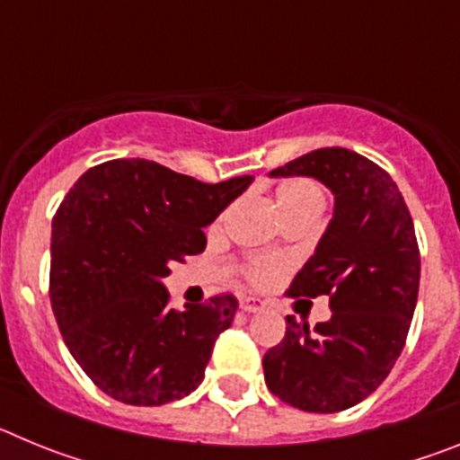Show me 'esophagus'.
<instances>
[{"label":"esophagus","mask_w":460,"mask_h":460,"mask_svg":"<svg viewBox=\"0 0 460 460\" xmlns=\"http://www.w3.org/2000/svg\"><path fill=\"white\" fill-rule=\"evenodd\" d=\"M239 306H242V311L246 313H258L267 306V302L265 299H260V296H243Z\"/></svg>","instance_id":"34e87169"}]
</instances>
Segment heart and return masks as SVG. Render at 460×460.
I'll use <instances>...</instances> for the list:
<instances>
[{"label":"heart","instance_id":"b5f03b06","mask_svg":"<svg viewBox=\"0 0 460 460\" xmlns=\"http://www.w3.org/2000/svg\"><path fill=\"white\" fill-rule=\"evenodd\" d=\"M276 207L280 217L290 221L296 217H318L324 205V193L315 181L311 180H286L280 181L274 190ZM280 270V262L267 258L251 260L246 267V276L255 286H270Z\"/></svg>","mask_w":460,"mask_h":460}]
</instances>
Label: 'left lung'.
I'll list each match as a JSON object with an SVG mask.
<instances>
[{
	"label": "left lung",
	"mask_w": 460,
	"mask_h": 460,
	"mask_svg": "<svg viewBox=\"0 0 460 460\" xmlns=\"http://www.w3.org/2000/svg\"><path fill=\"white\" fill-rule=\"evenodd\" d=\"M271 177H313L334 193V217L290 286L329 295L332 318L299 324L262 359L270 392L306 412H341L376 392L403 350L420 292V246L396 181L343 147L295 158Z\"/></svg>",
	"instance_id": "8db88e82"
}]
</instances>
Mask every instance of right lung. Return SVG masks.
I'll list each match as a JSON object with an SVG mask.
<instances>
[{"label": "right lung", "instance_id": "right-lung-1", "mask_svg": "<svg viewBox=\"0 0 460 460\" xmlns=\"http://www.w3.org/2000/svg\"><path fill=\"white\" fill-rule=\"evenodd\" d=\"M253 177L218 184L145 158L93 165L52 218L50 302L68 352L89 380L126 405H164L198 389L237 299L174 311L164 279L205 251L202 227Z\"/></svg>", "mask_w": 460, "mask_h": 460}]
</instances>
